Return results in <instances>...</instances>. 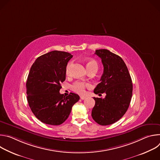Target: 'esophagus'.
<instances>
[{
	"label": "esophagus",
	"mask_w": 160,
	"mask_h": 160,
	"mask_svg": "<svg viewBox=\"0 0 160 160\" xmlns=\"http://www.w3.org/2000/svg\"><path fill=\"white\" fill-rule=\"evenodd\" d=\"M85 98H86V97H85V96H80V99H81L82 100H84Z\"/></svg>",
	"instance_id": "esophagus-1"
}]
</instances>
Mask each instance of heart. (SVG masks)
Here are the masks:
<instances>
[{
	"instance_id": "1",
	"label": "heart",
	"mask_w": 160,
	"mask_h": 160,
	"mask_svg": "<svg viewBox=\"0 0 160 160\" xmlns=\"http://www.w3.org/2000/svg\"><path fill=\"white\" fill-rule=\"evenodd\" d=\"M86 67L88 71L92 69L98 70V64L96 61L92 59H88L86 62ZM70 68V64H68L66 66V73L67 75L69 74ZM72 88L74 92L80 94H83L85 92L86 88H92V85L88 83H85L83 82L77 81L73 84Z\"/></svg>"
}]
</instances>
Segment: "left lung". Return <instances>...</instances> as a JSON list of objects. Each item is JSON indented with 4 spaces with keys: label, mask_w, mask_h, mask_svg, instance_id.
Returning a JSON list of instances; mask_svg holds the SVG:
<instances>
[{
    "label": "left lung",
    "mask_w": 160,
    "mask_h": 160,
    "mask_svg": "<svg viewBox=\"0 0 160 160\" xmlns=\"http://www.w3.org/2000/svg\"><path fill=\"white\" fill-rule=\"evenodd\" d=\"M104 66L101 82L94 92L104 98H93L96 101L92 117L101 125H109L119 120L127 112L132 98L133 85L123 60L107 49L96 50Z\"/></svg>",
    "instance_id": "obj_1"
}]
</instances>
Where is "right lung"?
I'll return each mask as SVG.
<instances>
[{
	"instance_id": "obj_1",
	"label": "right lung",
	"mask_w": 160,
	"mask_h": 160,
	"mask_svg": "<svg viewBox=\"0 0 160 160\" xmlns=\"http://www.w3.org/2000/svg\"><path fill=\"white\" fill-rule=\"evenodd\" d=\"M73 56L53 51L38 57L32 66L26 83L27 101L34 115L45 124L59 125L69 117L72 106L80 97L59 93L66 79L68 62Z\"/></svg>"
}]
</instances>
